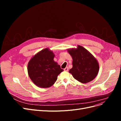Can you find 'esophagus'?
Masks as SVG:
<instances>
[{
    "label": "esophagus",
    "instance_id": "esophagus-1",
    "mask_svg": "<svg viewBox=\"0 0 121 121\" xmlns=\"http://www.w3.org/2000/svg\"><path fill=\"white\" fill-rule=\"evenodd\" d=\"M68 69H69L68 68L66 67V68L64 69V71H68Z\"/></svg>",
    "mask_w": 121,
    "mask_h": 121
}]
</instances>
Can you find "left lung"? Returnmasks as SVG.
Returning a JSON list of instances; mask_svg holds the SVG:
<instances>
[{
	"instance_id": "1",
	"label": "left lung",
	"mask_w": 121,
	"mask_h": 121,
	"mask_svg": "<svg viewBox=\"0 0 121 121\" xmlns=\"http://www.w3.org/2000/svg\"><path fill=\"white\" fill-rule=\"evenodd\" d=\"M73 59V67L69 70L76 80L83 84L88 83L97 76L99 65L96 58L82 46L67 49Z\"/></svg>"
}]
</instances>
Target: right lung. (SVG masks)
Returning a JSON list of instances; mask_svg holds the SVG:
<instances>
[{
  "mask_svg": "<svg viewBox=\"0 0 121 121\" xmlns=\"http://www.w3.org/2000/svg\"><path fill=\"white\" fill-rule=\"evenodd\" d=\"M54 56L52 51L46 48L35 54L29 60L28 73L36 86L43 88L51 87L56 81L58 75L64 71L54 61Z\"/></svg>",
  "mask_w": 121,
  "mask_h": 121,
  "instance_id": "obj_1",
  "label": "right lung"
}]
</instances>
